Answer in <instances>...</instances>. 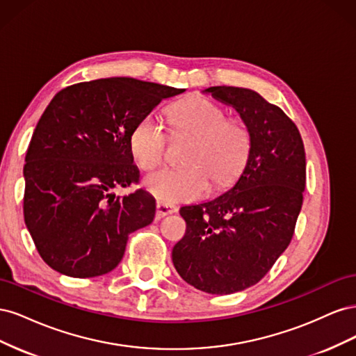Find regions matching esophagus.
Instances as JSON below:
<instances>
[{
    "label": "esophagus",
    "mask_w": 356,
    "mask_h": 356,
    "mask_svg": "<svg viewBox=\"0 0 356 356\" xmlns=\"http://www.w3.org/2000/svg\"><path fill=\"white\" fill-rule=\"evenodd\" d=\"M156 208H157V211H156V218L157 220L166 217V215H170V213L177 212V207H172V204L163 203V202H157Z\"/></svg>",
    "instance_id": "34e87169"
}]
</instances>
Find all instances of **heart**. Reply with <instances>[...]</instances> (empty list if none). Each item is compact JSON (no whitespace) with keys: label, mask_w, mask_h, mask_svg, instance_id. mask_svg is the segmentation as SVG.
I'll return each instance as SVG.
<instances>
[{"label":"heart","mask_w":356,"mask_h":356,"mask_svg":"<svg viewBox=\"0 0 356 356\" xmlns=\"http://www.w3.org/2000/svg\"><path fill=\"white\" fill-rule=\"evenodd\" d=\"M204 96H191L172 105L168 120L177 138L195 136L182 169H160L144 179L145 188L165 203L202 197L213 190L232 187L250 161L252 135L242 120ZM170 138L153 114L139 120L131 134V149L138 166L149 170L165 161Z\"/></svg>","instance_id":"b5f03b06"}]
</instances>
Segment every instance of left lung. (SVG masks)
Listing matches in <instances>:
<instances>
[{
	"label": "left lung",
	"mask_w": 356,
	"mask_h": 356,
	"mask_svg": "<svg viewBox=\"0 0 356 356\" xmlns=\"http://www.w3.org/2000/svg\"><path fill=\"white\" fill-rule=\"evenodd\" d=\"M252 135L250 161L236 186L207 203L182 207L186 234L172 250L179 276L209 294L260 282L293 239L306 187V154L296 123L251 89L213 86Z\"/></svg>",
	"instance_id": "8db88e82"
}]
</instances>
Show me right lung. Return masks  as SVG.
<instances>
[{
    "instance_id": "add662e5",
    "label": "right lung",
    "mask_w": 356,
    "mask_h": 356,
    "mask_svg": "<svg viewBox=\"0 0 356 356\" xmlns=\"http://www.w3.org/2000/svg\"><path fill=\"white\" fill-rule=\"evenodd\" d=\"M184 92L170 86L113 77L68 86L37 123L25 157L24 217L53 270L71 277L111 272L129 234L152 224L156 200L139 182L131 134L161 101Z\"/></svg>"
}]
</instances>
